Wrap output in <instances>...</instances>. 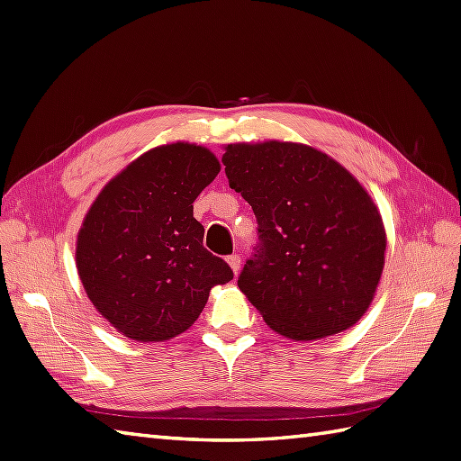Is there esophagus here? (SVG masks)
<instances>
[{"label": "esophagus", "instance_id": "obj_1", "mask_svg": "<svg viewBox=\"0 0 461 461\" xmlns=\"http://www.w3.org/2000/svg\"><path fill=\"white\" fill-rule=\"evenodd\" d=\"M227 262H229V267L232 268L234 275H239V270H240V257H239V255H230V257H227Z\"/></svg>", "mask_w": 461, "mask_h": 461}]
</instances>
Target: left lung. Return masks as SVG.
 <instances>
[{
	"label": "left lung",
	"mask_w": 461,
	"mask_h": 461,
	"mask_svg": "<svg viewBox=\"0 0 461 461\" xmlns=\"http://www.w3.org/2000/svg\"><path fill=\"white\" fill-rule=\"evenodd\" d=\"M224 173L258 221L239 288L290 340L348 330L380 285L386 229L368 191L318 149L290 140L224 147Z\"/></svg>",
	"instance_id": "1"
}]
</instances>
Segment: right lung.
Returning a JSON list of instances; mask_svg holds the SVG:
<instances>
[{"label": "right lung", "mask_w": 461, "mask_h": 461, "mask_svg": "<svg viewBox=\"0 0 461 461\" xmlns=\"http://www.w3.org/2000/svg\"><path fill=\"white\" fill-rule=\"evenodd\" d=\"M221 173L194 143L158 145L103 186L77 232L75 265L93 306L117 332L163 342L194 324L230 267L203 247L193 203Z\"/></svg>", "instance_id": "obj_1"}]
</instances>
